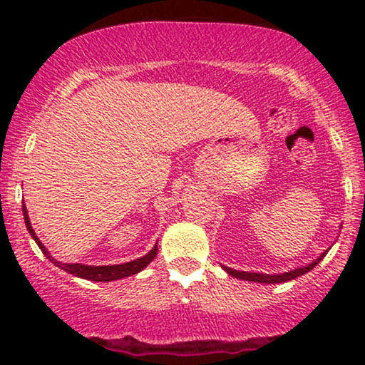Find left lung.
I'll return each mask as SVG.
<instances>
[{
  "mask_svg": "<svg viewBox=\"0 0 365 365\" xmlns=\"http://www.w3.org/2000/svg\"><path fill=\"white\" fill-rule=\"evenodd\" d=\"M327 251L322 254L321 257L316 259V261L309 264L306 267H299V269H294L291 272H286V274H277V276H269V274H257V272H244V271H232V269L229 267H224L226 271L231 274V276L237 277V279H244V281H254V282H266V284H276V282H287L291 281V279H296L299 276H302V274H306L311 271L312 267H316L319 261H322V257L326 256Z\"/></svg>",
  "mask_w": 365,
  "mask_h": 365,
  "instance_id": "obj_1",
  "label": "left lung"
}]
</instances>
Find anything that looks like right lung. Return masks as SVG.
I'll return each mask as SVG.
<instances>
[{"mask_svg":"<svg viewBox=\"0 0 365 365\" xmlns=\"http://www.w3.org/2000/svg\"><path fill=\"white\" fill-rule=\"evenodd\" d=\"M23 216H24V222H26V227L29 234H31V237L36 241V244L41 249L44 256H46L49 261L56 264L59 269H63V271H66L69 274H73V276H78V277H83V279H88V281H96V282H108V281H116V279H123V277H128V276H133V274H138L139 271H143L144 267L148 266L149 262L153 261L154 257H156L158 254V244L151 249V252L146 254V256L141 257V259H136V261H131V262H126V264H118V266H83V264H61L58 261H54V259L49 256V252L46 251V247L43 246L41 241H39L36 234H34L33 227H31V222H29V217H28V212H26V206H24V201H23Z\"/></svg>","mask_w":365,"mask_h":365,"instance_id":"right-lung-1","label":"right lung"}]
</instances>
